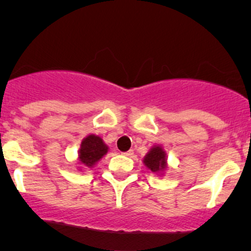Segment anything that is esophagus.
<instances>
[{
    "mask_svg": "<svg viewBox=\"0 0 251 251\" xmlns=\"http://www.w3.org/2000/svg\"><path fill=\"white\" fill-rule=\"evenodd\" d=\"M123 154L126 155V157H131V155H133V151H132V150H129V151H127V152H124Z\"/></svg>",
    "mask_w": 251,
    "mask_h": 251,
    "instance_id": "34e87169",
    "label": "esophagus"
}]
</instances>
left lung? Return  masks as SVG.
<instances>
[{"label": "left lung", "instance_id": "1", "mask_svg": "<svg viewBox=\"0 0 251 251\" xmlns=\"http://www.w3.org/2000/svg\"><path fill=\"white\" fill-rule=\"evenodd\" d=\"M144 165L149 170H151L153 174L159 176L164 175V172L168 170V157L166 152L164 151L163 146L153 145L151 150L146 153L143 159Z\"/></svg>", "mask_w": 251, "mask_h": 251}]
</instances>
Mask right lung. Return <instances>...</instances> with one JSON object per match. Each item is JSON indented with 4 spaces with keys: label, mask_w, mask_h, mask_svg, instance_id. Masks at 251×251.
Segmentation results:
<instances>
[{
    "label": "right lung",
    "mask_w": 251,
    "mask_h": 251,
    "mask_svg": "<svg viewBox=\"0 0 251 251\" xmlns=\"http://www.w3.org/2000/svg\"><path fill=\"white\" fill-rule=\"evenodd\" d=\"M108 146L103 143L99 135L89 134L83 138L79 151H77V160L80 169L93 168L100 159L107 153Z\"/></svg>",
    "instance_id": "right-lung-1"
}]
</instances>
